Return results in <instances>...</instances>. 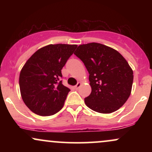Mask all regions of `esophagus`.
I'll return each instance as SVG.
<instances>
[{
  "mask_svg": "<svg viewBox=\"0 0 152 152\" xmlns=\"http://www.w3.org/2000/svg\"><path fill=\"white\" fill-rule=\"evenodd\" d=\"M81 86V82H78L77 84H76V86H75V88H76V89L77 90V89H78V88H80V86Z\"/></svg>",
  "mask_w": 152,
  "mask_h": 152,
  "instance_id": "34e87169",
  "label": "esophagus"
}]
</instances>
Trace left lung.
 I'll return each mask as SVG.
<instances>
[{
  "label": "left lung",
  "mask_w": 152,
  "mask_h": 152,
  "mask_svg": "<svg viewBox=\"0 0 152 152\" xmlns=\"http://www.w3.org/2000/svg\"><path fill=\"white\" fill-rule=\"evenodd\" d=\"M74 54L89 74L91 93L84 99L86 105L102 114L120 109L129 97L134 79L126 59L117 50L98 43L80 45Z\"/></svg>",
  "instance_id": "8db88e82"
}]
</instances>
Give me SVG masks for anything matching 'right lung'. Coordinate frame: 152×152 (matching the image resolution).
I'll use <instances>...</instances> for the list:
<instances>
[{
  "mask_svg": "<svg viewBox=\"0 0 152 152\" xmlns=\"http://www.w3.org/2000/svg\"><path fill=\"white\" fill-rule=\"evenodd\" d=\"M77 45L50 44L38 49L23 66L19 86L23 102L39 116L56 114L70 91L62 84L61 69Z\"/></svg>",
  "mask_w": 152,
  "mask_h": 152,
  "instance_id": "1",
  "label": "right lung"
}]
</instances>
